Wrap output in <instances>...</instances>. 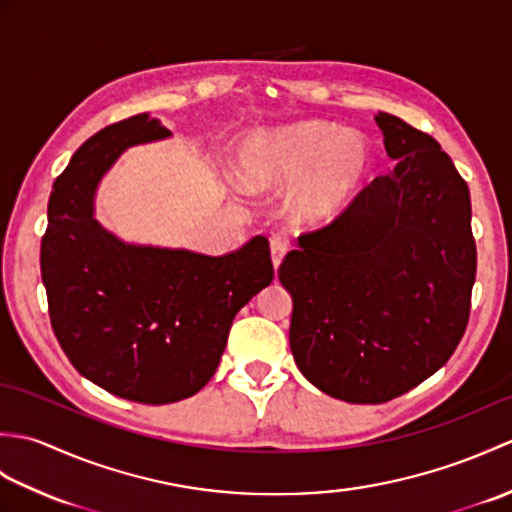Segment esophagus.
<instances>
[{"mask_svg": "<svg viewBox=\"0 0 512 512\" xmlns=\"http://www.w3.org/2000/svg\"><path fill=\"white\" fill-rule=\"evenodd\" d=\"M290 248V237L286 233H277L270 237V255H273V264L275 268L281 264V259L288 253Z\"/></svg>", "mask_w": 512, "mask_h": 512, "instance_id": "esophagus-1", "label": "esophagus"}]
</instances>
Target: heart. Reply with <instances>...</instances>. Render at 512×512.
<instances>
[{"label": "heart", "instance_id": "obj_1", "mask_svg": "<svg viewBox=\"0 0 512 512\" xmlns=\"http://www.w3.org/2000/svg\"><path fill=\"white\" fill-rule=\"evenodd\" d=\"M372 169L365 138L325 121H301L257 134L237 158V176L250 191L295 184V213L308 224L339 217Z\"/></svg>", "mask_w": 512, "mask_h": 512}]
</instances>
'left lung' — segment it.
<instances>
[{"instance_id": "obj_1", "label": "left lung", "mask_w": 512, "mask_h": 512, "mask_svg": "<svg viewBox=\"0 0 512 512\" xmlns=\"http://www.w3.org/2000/svg\"><path fill=\"white\" fill-rule=\"evenodd\" d=\"M394 171L279 266L290 350L314 387L358 405L394 400L449 361L471 314V195L438 140L380 112Z\"/></svg>"}]
</instances>
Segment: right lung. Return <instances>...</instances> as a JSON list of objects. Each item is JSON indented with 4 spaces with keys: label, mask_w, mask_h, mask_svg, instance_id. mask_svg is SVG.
Segmentation results:
<instances>
[{
    "label": "right lung",
    "mask_w": 512,
    "mask_h": 512,
    "mask_svg": "<svg viewBox=\"0 0 512 512\" xmlns=\"http://www.w3.org/2000/svg\"><path fill=\"white\" fill-rule=\"evenodd\" d=\"M138 114L107 125L54 180L41 237V279L54 336L94 385L167 405L209 383L235 314L275 277L266 237L224 257L132 246L92 217L96 184L127 147L167 138Z\"/></svg>",
    "instance_id": "right-lung-1"
}]
</instances>
